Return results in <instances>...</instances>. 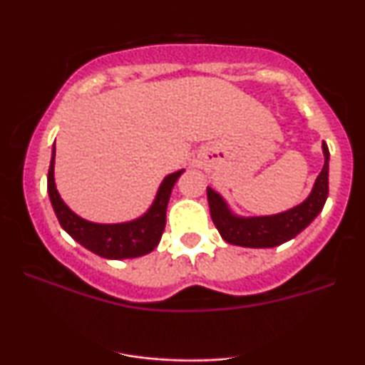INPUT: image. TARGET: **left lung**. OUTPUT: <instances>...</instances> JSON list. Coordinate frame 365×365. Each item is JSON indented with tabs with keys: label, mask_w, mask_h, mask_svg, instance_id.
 Listing matches in <instances>:
<instances>
[{
	"label": "left lung",
	"mask_w": 365,
	"mask_h": 365,
	"mask_svg": "<svg viewBox=\"0 0 365 365\" xmlns=\"http://www.w3.org/2000/svg\"><path fill=\"white\" fill-rule=\"evenodd\" d=\"M322 150H324V166H322L319 177L314 183L311 195L300 206L282 212V215L237 217L228 211L225 200L212 188L207 187L209 211H211L212 223H215L220 235L228 244L254 247V249L282 245L299 235L305 226L311 225L314 217L319 215L321 209L324 207L326 199H328L329 150L324 142H322Z\"/></svg>",
	"instance_id": "obj_1"
}]
</instances>
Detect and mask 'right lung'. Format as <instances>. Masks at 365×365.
Instances as JSON below:
<instances>
[{
	"label": "right lung",
	"mask_w": 365,
	"mask_h": 365,
	"mask_svg": "<svg viewBox=\"0 0 365 365\" xmlns=\"http://www.w3.org/2000/svg\"><path fill=\"white\" fill-rule=\"evenodd\" d=\"M54 168V149L51 156V165L48 171V192L51 199L53 209L56 212L61 228L68 233L73 240H77L82 247L91 252L101 255L106 259H132L149 254L156 249L161 240L166 225V207L177 180L182 171L171 173L163 180L159 187L156 200L144 216L135 221L121 225H98L82 220L75 212L70 211L58 194L53 177Z\"/></svg>",
	"instance_id": "add662e5"
}]
</instances>
